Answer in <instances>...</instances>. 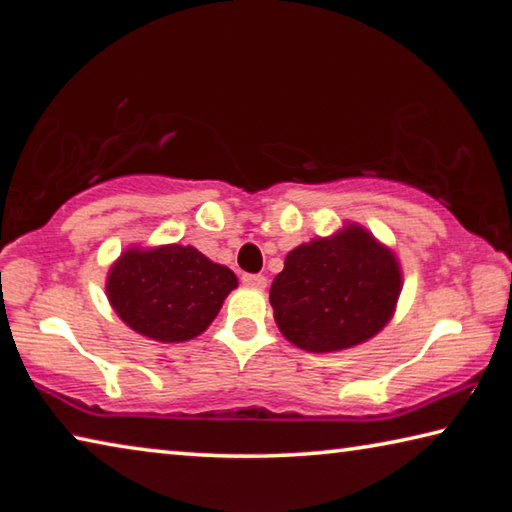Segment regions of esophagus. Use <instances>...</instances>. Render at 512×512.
Wrapping results in <instances>:
<instances>
[{"label": "esophagus", "mask_w": 512, "mask_h": 512, "mask_svg": "<svg viewBox=\"0 0 512 512\" xmlns=\"http://www.w3.org/2000/svg\"><path fill=\"white\" fill-rule=\"evenodd\" d=\"M241 282L246 284V287H253V289H264L266 287V277L259 275V273H246L241 277Z\"/></svg>", "instance_id": "esophagus-1"}]
</instances>
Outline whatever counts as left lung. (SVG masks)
Returning <instances> with one entry per match:
<instances>
[{"label":"left lung","instance_id":"left-lung-1","mask_svg":"<svg viewBox=\"0 0 512 512\" xmlns=\"http://www.w3.org/2000/svg\"><path fill=\"white\" fill-rule=\"evenodd\" d=\"M400 291L402 271L391 248L352 223L291 250L271 284V305L293 345L336 352L381 332Z\"/></svg>","mask_w":512,"mask_h":512}]
</instances>
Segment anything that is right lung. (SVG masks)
<instances>
[{
    "label": "right lung",
    "mask_w": 512,
    "mask_h": 512,
    "mask_svg": "<svg viewBox=\"0 0 512 512\" xmlns=\"http://www.w3.org/2000/svg\"><path fill=\"white\" fill-rule=\"evenodd\" d=\"M237 275L194 246L128 248L106 282L112 309L137 334L180 343L203 334L219 314Z\"/></svg>",
    "instance_id": "obj_1"
}]
</instances>
